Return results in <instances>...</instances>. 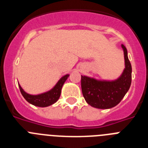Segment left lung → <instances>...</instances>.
<instances>
[{
  "label": "left lung",
  "instance_id": "left-lung-1",
  "mask_svg": "<svg viewBox=\"0 0 148 148\" xmlns=\"http://www.w3.org/2000/svg\"><path fill=\"white\" fill-rule=\"evenodd\" d=\"M124 50L125 68L121 76L115 81H99L82 75V90L84 98L93 108L109 109L116 106L130 89L132 80V66L127 57V51Z\"/></svg>",
  "mask_w": 148,
  "mask_h": 148
}]
</instances>
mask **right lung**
Instances as JSON below:
<instances>
[{
  "mask_svg": "<svg viewBox=\"0 0 148 148\" xmlns=\"http://www.w3.org/2000/svg\"><path fill=\"white\" fill-rule=\"evenodd\" d=\"M68 77H69V75H65L58 81V83L56 84V86L52 90L47 92H44V93L36 95H29V94L27 93L21 88L20 84H18V86H19L22 95L29 103L37 106V107H40V108H45V107L52 105L58 100L60 95H61L62 86L64 85V84L66 82Z\"/></svg>",
  "mask_w": 148,
  "mask_h": 148,
  "instance_id": "add662e5",
  "label": "right lung"
}]
</instances>
